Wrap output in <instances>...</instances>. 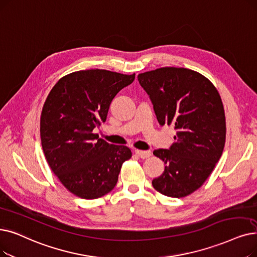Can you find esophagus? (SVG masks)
<instances>
[{"mask_svg":"<svg viewBox=\"0 0 257 257\" xmlns=\"http://www.w3.org/2000/svg\"><path fill=\"white\" fill-rule=\"evenodd\" d=\"M136 154L141 159H147L152 154L151 151L147 150V151H143V150H136Z\"/></svg>","mask_w":257,"mask_h":257,"instance_id":"1","label":"esophagus"}]
</instances>
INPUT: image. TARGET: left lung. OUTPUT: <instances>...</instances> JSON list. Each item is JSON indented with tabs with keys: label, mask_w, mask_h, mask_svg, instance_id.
Masks as SVG:
<instances>
[{
	"label": "left lung",
	"mask_w": 257,
	"mask_h": 257,
	"mask_svg": "<svg viewBox=\"0 0 257 257\" xmlns=\"http://www.w3.org/2000/svg\"><path fill=\"white\" fill-rule=\"evenodd\" d=\"M138 80L160 125L176 131L169 149L153 151L166 166L152 186L170 197L191 194L213 171L225 147L226 117L217 89L203 74L176 67L140 73Z\"/></svg>",
	"instance_id": "left-lung-1"
}]
</instances>
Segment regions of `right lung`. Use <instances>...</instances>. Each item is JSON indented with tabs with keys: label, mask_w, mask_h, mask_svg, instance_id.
<instances>
[{
	"label": "right lung",
	"mask_w": 257,
	"mask_h": 257,
	"mask_svg": "<svg viewBox=\"0 0 257 257\" xmlns=\"http://www.w3.org/2000/svg\"><path fill=\"white\" fill-rule=\"evenodd\" d=\"M135 77L80 70L63 76L49 92L40 121L42 148L50 169L72 194L94 199L109 193L122 163L131 158L128 147L108 144L92 131L106 121L112 99Z\"/></svg>",
	"instance_id": "add662e5"
}]
</instances>
